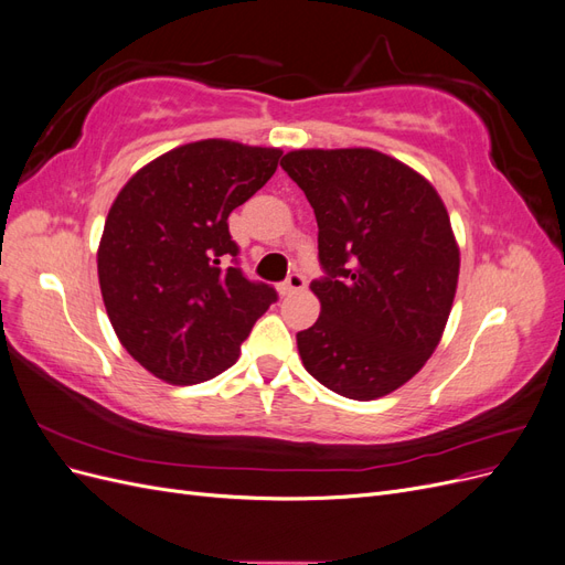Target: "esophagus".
Wrapping results in <instances>:
<instances>
[{"label": "esophagus", "mask_w": 565, "mask_h": 565, "mask_svg": "<svg viewBox=\"0 0 565 565\" xmlns=\"http://www.w3.org/2000/svg\"><path fill=\"white\" fill-rule=\"evenodd\" d=\"M303 287H306V276H303V273L295 270V273H289L287 280L280 285V292L292 295V292H299V289H303Z\"/></svg>", "instance_id": "esophagus-1"}]
</instances>
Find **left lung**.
Segmentation results:
<instances>
[{"label": "left lung", "mask_w": 565, "mask_h": 565, "mask_svg": "<svg viewBox=\"0 0 565 565\" xmlns=\"http://www.w3.org/2000/svg\"><path fill=\"white\" fill-rule=\"evenodd\" d=\"M280 167L318 221L320 318L297 334L303 367L344 398H382L422 370L452 309L459 252L446 204L370 148L292 150Z\"/></svg>", "instance_id": "obj_1"}]
</instances>
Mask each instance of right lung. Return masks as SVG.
Segmentation results:
<instances>
[{
	"mask_svg": "<svg viewBox=\"0 0 565 565\" xmlns=\"http://www.w3.org/2000/svg\"><path fill=\"white\" fill-rule=\"evenodd\" d=\"M282 150L195 141L119 191L98 247V282L122 347L169 384L207 382L237 361L278 301L249 280L228 214L276 174Z\"/></svg>",
	"mask_w": 565,
	"mask_h": 565,
	"instance_id": "add662e5",
	"label": "right lung"
}]
</instances>
